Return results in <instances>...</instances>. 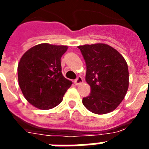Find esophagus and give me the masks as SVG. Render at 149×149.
Returning a JSON list of instances; mask_svg holds the SVG:
<instances>
[{"label": "esophagus", "instance_id": "obj_1", "mask_svg": "<svg viewBox=\"0 0 149 149\" xmlns=\"http://www.w3.org/2000/svg\"><path fill=\"white\" fill-rule=\"evenodd\" d=\"M84 82V80L83 78L81 77H78L76 80H74V84L76 85H79L80 84H82Z\"/></svg>", "mask_w": 149, "mask_h": 149}]
</instances>
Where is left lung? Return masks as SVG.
I'll return each instance as SVG.
<instances>
[{
  "instance_id": "1",
  "label": "left lung",
  "mask_w": 149,
  "mask_h": 149,
  "mask_svg": "<svg viewBox=\"0 0 149 149\" xmlns=\"http://www.w3.org/2000/svg\"><path fill=\"white\" fill-rule=\"evenodd\" d=\"M87 66L85 80L91 93L82 102L88 111L97 114L110 113L125 98L129 87L126 61L113 47L97 43L80 46Z\"/></svg>"
}]
</instances>
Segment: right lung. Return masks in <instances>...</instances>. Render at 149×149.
Here are the masks:
<instances>
[{
	"label": "right lung",
	"instance_id": "obj_1",
	"mask_svg": "<svg viewBox=\"0 0 149 149\" xmlns=\"http://www.w3.org/2000/svg\"><path fill=\"white\" fill-rule=\"evenodd\" d=\"M68 47L48 43L31 47L18 65L19 85L25 99L35 107L49 110L60 104L72 81L64 77L61 58Z\"/></svg>",
	"mask_w": 149,
	"mask_h": 149
}]
</instances>
